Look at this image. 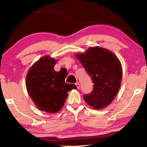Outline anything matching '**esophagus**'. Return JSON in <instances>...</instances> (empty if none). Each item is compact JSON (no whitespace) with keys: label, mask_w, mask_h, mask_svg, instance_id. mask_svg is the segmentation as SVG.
<instances>
[{"label":"esophagus","mask_w":147,"mask_h":147,"mask_svg":"<svg viewBox=\"0 0 147 147\" xmlns=\"http://www.w3.org/2000/svg\"><path fill=\"white\" fill-rule=\"evenodd\" d=\"M75 84H76V87H77V88L79 89V88H80V84H79L78 82H76Z\"/></svg>","instance_id":"1"}]
</instances>
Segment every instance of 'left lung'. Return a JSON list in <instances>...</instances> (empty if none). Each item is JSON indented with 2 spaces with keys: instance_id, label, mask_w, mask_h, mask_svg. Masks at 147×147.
Here are the masks:
<instances>
[{
  "instance_id": "obj_1",
  "label": "left lung",
  "mask_w": 147,
  "mask_h": 147,
  "mask_svg": "<svg viewBox=\"0 0 147 147\" xmlns=\"http://www.w3.org/2000/svg\"><path fill=\"white\" fill-rule=\"evenodd\" d=\"M93 84L91 93L84 100L95 109L105 108L117 94L122 80V66L115 54L99 47H90L87 52L76 55Z\"/></svg>"
}]
</instances>
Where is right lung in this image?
Returning <instances> with one entry per match:
<instances>
[{"instance_id": "right-lung-1", "label": "right lung", "mask_w": 147, "mask_h": 147, "mask_svg": "<svg viewBox=\"0 0 147 147\" xmlns=\"http://www.w3.org/2000/svg\"><path fill=\"white\" fill-rule=\"evenodd\" d=\"M56 60L45 56L36 61L27 73L26 86L29 96L41 111L54 113L60 110L67 92L77 89L74 84L65 83L66 76L54 67Z\"/></svg>"}]
</instances>
